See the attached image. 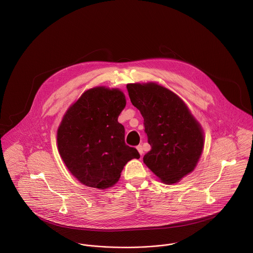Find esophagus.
Returning <instances> with one entry per match:
<instances>
[{
	"label": "esophagus",
	"instance_id": "esophagus-1",
	"mask_svg": "<svg viewBox=\"0 0 253 253\" xmlns=\"http://www.w3.org/2000/svg\"><path fill=\"white\" fill-rule=\"evenodd\" d=\"M137 149H138V151H139V153H140V155L143 154V149H142V146H141V145H138V146H137Z\"/></svg>",
	"mask_w": 253,
	"mask_h": 253
}]
</instances>
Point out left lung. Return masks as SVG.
<instances>
[{
  "label": "left lung",
  "instance_id": "8db88e82",
  "mask_svg": "<svg viewBox=\"0 0 253 253\" xmlns=\"http://www.w3.org/2000/svg\"><path fill=\"white\" fill-rule=\"evenodd\" d=\"M133 106L143 117L144 132L151 149L143 163L161 181L172 184L190 173L204 147L203 130L184 102L161 85L130 84Z\"/></svg>",
  "mask_w": 253,
  "mask_h": 253
}]
</instances>
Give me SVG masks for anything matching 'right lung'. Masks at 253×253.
<instances>
[{
    "instance_id": "right-lung-1",
    "label": "right lung",
    "mask_w": 253,
    "mask_h": 253,
    "mask_svg": "<svg viewBox=\"0 0 253 253\" xmlns=\"http://www.w3.org/2000/svg\"><path fill=\"white\" fill-rule=\"evenodd\" d=\"M126 106L119 89L104 86L85 91L66 112L57 131L61 158L72 174L89 187L114 185L124 166L140 158L125 143V129L117 121Z\"/></svg>"
}]
</instances>
